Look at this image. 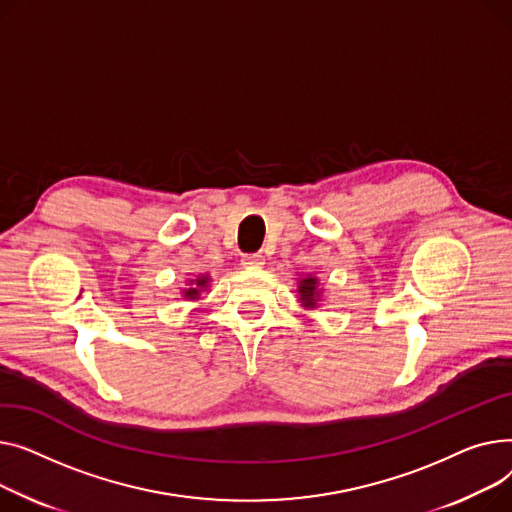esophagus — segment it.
Returning <instances> with one entry per match:
<instances>
[{"label":"esophagus","mask_w":512,"mask_h":512,"mask_svg":"<svg viewBox=\"0 0 512 512\" xmlns=\"http://www.w3.org/2000/svg\"><path fill=\"white\" fill-rule=\"evenodd\" d=\"M242 264L246 268H262L264 266V256L262 254H246L242 258Z\"/></svg>","instance_id":"1"}]
</instances>
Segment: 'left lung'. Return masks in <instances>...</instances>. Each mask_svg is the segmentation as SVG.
<instances>
[{"label": "left lung", "mask_w": 512, "mask_h": 512, "mask_svg": "<svg viewBox=\"0 0 512 512\" xmlns=\"http://www.w3.org/2000/svg\"><path fill=\"white\" fill-rule=\"evenodd\" d=\"M295 291H297V299H299V304H302V308L318 310V304L324 295V287H320L318 277H314L310 273L299 275Z\"/></svg>", "instance_id": "obj_1"}]
</instances>
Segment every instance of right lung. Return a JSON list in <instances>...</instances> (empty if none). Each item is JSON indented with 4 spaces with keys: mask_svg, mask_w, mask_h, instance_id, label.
Returning <instances> with one entry per match:
<instances>
[{
    "mask_svg": "<svg viewBox=\"0 0 512 512\" xmlns=\"http://www.w3.org/2000/svg\"><path fill=\"white\" fill-rule=\"evenodd\" d=\"M208 287H210V275L204 273V275H196L194 279H188L186 287L179 291V293H182V297L188 299V302H196V299L200 297V293L206 291Z\"/></svg>",
    "mask_w": 512,
    "mask_h": 512,
    "instance_id": "add662e5",
    "label": "right lung"
}]
</instances>
